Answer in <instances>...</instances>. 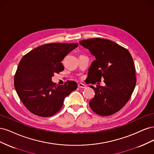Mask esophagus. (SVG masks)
Segmentation results:
<instances>
[{"mask_svg": "<svg viewBox=\"0 0 154 154\" xmlns=\"http://www.w3.org/2000/svg\"><path fill=\"white\" fill-rule=\"evenodd\" d=\"M78 88H86L85 85L83 84V83H78Z\"/></svg>", "mask_w": 154, "mask_h": 154, "instance_id": "obj_1", "label": "esophagus"}]
</instances>
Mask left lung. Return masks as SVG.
Returning <instances> with one entry per match:
<instances>
[{
	"instance_id": "8db88e82",
	"label": "left lung",
	"mask_w": 154,
	"mask_h": 154,
	"mask_svg": "<svg viewBox=\"0 0 154 154\" xmlns=\"http://www.w3.org/2000/svg\"><path fill=\"white\" fill-rule=\"evenodd\" d=\"M96 58L88 69V83L104 79L105 85L89 87L95 96L89 101L91 109L100 116L117 112L127 103L136 86L134 63L129 51L114 42L100 38L79 42Z\"/></svg>"
}]
</instances>
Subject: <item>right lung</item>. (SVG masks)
<instances>
[{
	"mask_svg": "<svg viewBox=\"0 0 154 154\" xmlns=\"http://www.w3.org/2000/svg\"><path fill=\"white\" fill-rule=\"evenodd\" d=\"M78 44H48L31 51L22 57L14 78L18 97L31 112L49 117L58 112L64 99L77 88V83L67 81L57 85L55 72L63 71L62 61Z\"/></svg>",
	"mask_w": 154,
	"mask_h": 154,
	"instance_id": "add662e5",
	"label": "right lung"
}]
</instances>
